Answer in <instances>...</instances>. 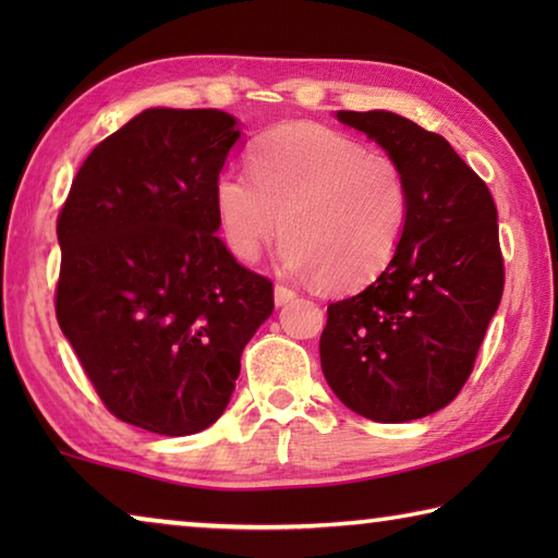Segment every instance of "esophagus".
<instances>
[{"instance_id": "obj_1", "label": "esophagus", "mask_w": 558, "mask_h": 558, "mask_svg": "<svg viewBox=\"0 0 558 558\" xmlns=\"http://www.w3.org/2000/svg\"><path fill=\"white\" fill-rule=\"evenodd\" d=\"M298 298V292L288 286H276V305H288Z\"/></svg>"}]
</instances>
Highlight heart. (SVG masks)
I'll return each mask as SVG.
<instances>
[{"mask_svg": "<svg viewBox=\"0 0 558 558\" xmlns=\"http://www.w3.org/2000/svg\"><path fill=\"white\" fill-rule=\"evenodd\" d=\"M214 209L226 248L256 260L272 235L280 258L327 290H356L389 268L411 214L403 167L315 122L268 132L251 153V177L221 172Z\"/></svg>", "mask_w": 558, "mask_h": 558, "instance_id": "b5f03b06", "label": "heart"}]
</instances>
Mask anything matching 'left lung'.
<instances>
[{"mask_svg":"<svg viewBox=\"0 0 558 558\" xmlns=\"http://www.w3.org/2000/svg\"><path fill=\"white\" fill-rule=\"evenodd\" d=\"M403 167L411 214L401 248L369 288L327 307L329 389L379 423L440 411L475 366L505 290L497 206L446 137L386 110H339Z\"/></svg>","mask_w":558,"mask_h":558,"instance_id":"8db88e82","label":"left lung"}]
</instances>
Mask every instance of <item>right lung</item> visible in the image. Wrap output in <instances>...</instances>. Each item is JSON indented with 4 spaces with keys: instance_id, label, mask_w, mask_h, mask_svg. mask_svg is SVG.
Returning <instances> with one entry per match:
<instances>
[{
    "instance_id": "add662e5",
    "label": "right lung",
    "mask_w": 558,
    "mask_h": 558,
    "mask_svg": "<svg viewBox=\"0 0 558 558\" xmlns=\"http://www.w3.org/2000/svg\"><path fill=\"white\" fill-rule=\"evenodd\" d=\"M239 135L221 110L140 112L86 157L56 221V319L102 405L159 436L216 423L276 307L216 235Z\"/></svg>"
}]
</instances>
